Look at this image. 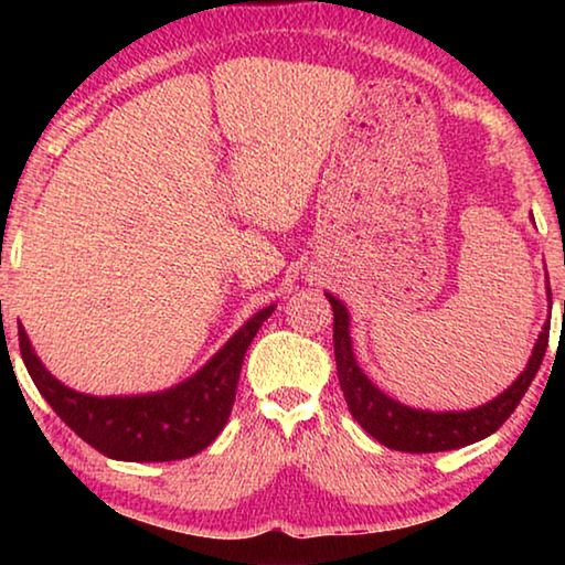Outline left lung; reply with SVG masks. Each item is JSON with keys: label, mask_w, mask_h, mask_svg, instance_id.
Segmentation results:
<instances>
[{"label": "left lung", "mask_w": 565, "mask_h": 565, "mask_svg": "<svg viewBox=\"0 0 565 565\" xmlns=\"http://www.w3.org/2000/svg\"><path fill=\"white\" fill-rule=\"evenodd\" d=\"M546 291L551 301V289ZM327 299L333 309V356H337L339 384L343 391V398H347V406L351 411V416L361 424L363 431L374 436L379 444L394 448V451H451V448L476 444L481 441V438L491 436L493 431H499L503 420L521 404V398L525 391H529L533 376L539 374L543 356H546L551 329L548 321L543 323V331L539 333V339H535V347L531 351L529 363H525V369L503 394L468 411L411 408L384 394L374 381L363 374L351 347L349 309L329 291Z\"/></svg>", "instance_id": "8db88e82"}]
</instances>
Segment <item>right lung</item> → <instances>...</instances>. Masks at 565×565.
Listing matches in <instances>:
<instances>
[{
	"label": "right lung",
	"instance_id": "obj_1",
	"mask_svg": "<svg viewBox=\"0 0 565 565\" xmlns=\"http://www.w3.org/2000/svg\"><path fill=\"white\" fill-rule=\"evenodd\" d=\"M276 303L256 311L194 376L137 396H92L64 386L36 356L19 323V349L34 386L56 416L114 461H179L214 441L232 414L244 353Z\"/></svg>",
	"mask_w": 565,
	"mask_h": 565
}]
</instances>
